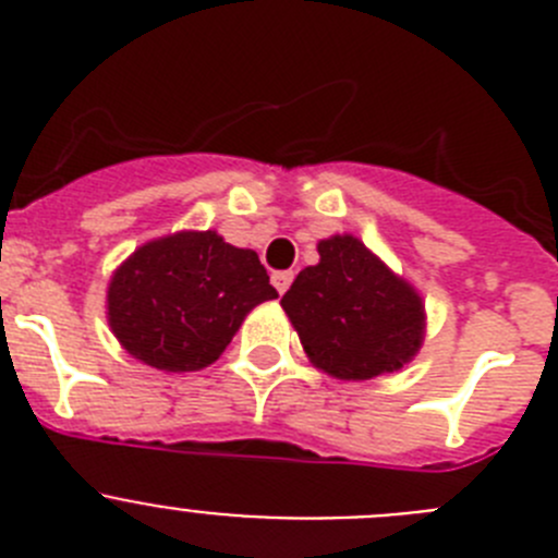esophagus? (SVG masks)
I'll use <instances>...</instances> for the list:
<instances>
[{"label": "esophagus", "mask_w": 558, "mask_h": 558, "mask_svg": "<svg viewBox=\"0 0 558 558\" xmlns=\"http://www.w3.org/2000/svg\"><path fill=\"white\" fill-rule=\"evenodd\" d=\"M270 282H274V288L279 290V293H284V290L290 288V282H293V270H276V274L270 276Z\"/></svg>", "instance_id": "obj_1"}]
</instances>
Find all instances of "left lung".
Segmentation results:
<instances>
[{"instance_id": "left-lung-1", "label": "left lung", "mask_w": 558, "mask_h": 558, "mask_svg": "<svg viewBox=\"0 0 558 558\" xmlns=\"http://www.w3.org/2000/svg\"><path fill=\"white\" fill-rule=\"evenodd\" d=\"M318 254L282 295L310 363L338 379H372L411 363L425 340V304L413 284L352 234L327 236Z\"/></svg>"}]
</instances>
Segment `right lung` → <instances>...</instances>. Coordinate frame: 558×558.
<instances>
[{
	"label": "right lung",
	"instance_id": "right-lung-1",
	"mask_svg": "<svg viewBox=\"0 0 558 558\" xmlns=\"http://www.w3.org/2000/svg\"><path fill=\"white\" fill-rule=\"evenodd\" d=\"M276 295L256 251L234 248L218 231H175L140 245L113 270L108 327L147 366L201 372L245 315Z\"/></svg>",
	"mask_w": 558,
	"mask_h": 558
}]
</instances>
